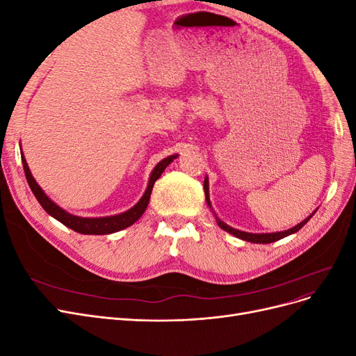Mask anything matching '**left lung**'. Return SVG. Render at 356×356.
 <instances>
[{"label":"left lung","mask_w":356,"mask_h":356,"mask_svg":"<svg viewBox=\"0 0 356 356\" xmlns=\"http://www.w3.org/2000/svg\"><path fill=\"white\" fill-rule=\"evenodd\" d=\"M203 188H204V196H207V203H208V207L211 208V200H209V181H208V178H204ZM315 212H316V211H315ZM315 212H314V213H315ZM314 213L309 215V217H307L305 221H301L300 224L294 225L293 229H288V230H285V232H277V233H246V232H241V230H236V229L230 227V225L222 222L220 218H217V224L220 225V227H221L222 230L229 232L230 234L236 236V238H239V239H242V241L252 242V243H272V242H276V241H279V239L286 238V236L298 232L312 217H314Z\"/></svg>","instance_id":"1"}]
</instances>
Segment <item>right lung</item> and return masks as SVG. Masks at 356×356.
Here are the masks:
<instances>
[{"mask_svg":"<svg viewBox=\"0 0 356 356\" xmlns=\"http://www.w3.org/2000/svg\"><path fill=\"white\" fill-rule=\"evenodd\" d=\"M22 153V152H20ZM174 159H177L175 156H169L166 159H163L160 163L156 165V168L153 169L152 175H149V181H148V187L144 193V196L141 197L134 208H131L129 211L118 213V215H113V217H102V218H83V217H77V215L68 213L65 209H62L60 207L50 200L47 197V195L44 191L41 190V187L37 184L34 177H32L31 170L28 168V163L25 160V156L22 153V163H24V170H25V177L28 184L34 193V196L37 197V200L40 202V204L42 207L49 215H51L53 218H56L58 221H60L63 225H67L71 230L81 233V234H110V233H115L118 230H123L129 225H132L135 221H138L141 218V215L145 212L148 202H149V196H152V190L154 182L160 178V175L163 174L165 169L168 165H170Z\"/></svg>","mask_w":356,"mask_h":356,"instance_id":"obj_1","label":"right lung"}]
</instances>
